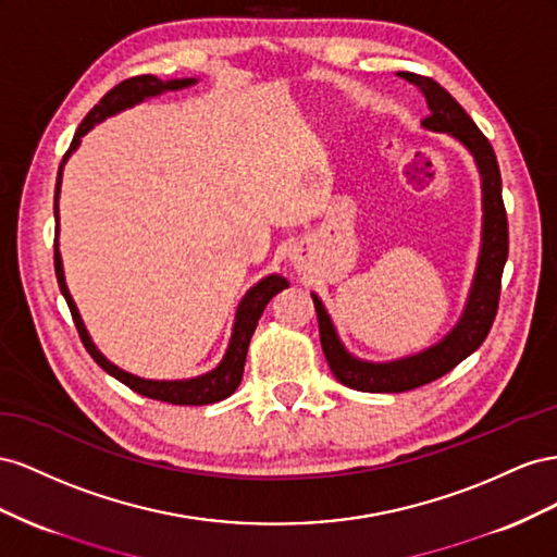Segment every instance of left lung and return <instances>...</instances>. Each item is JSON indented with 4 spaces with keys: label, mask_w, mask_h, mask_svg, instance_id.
Masks as SVG:
<instances>
[{
    "label": "left lung",
    "mask_w": 557,
    "mask_h": 557,
    "mask_svg": "<svg viewBox=\"0 0 557 557\" xmlns=\"http://www.w3.org/2000/svg\"><path fill=\"white\" fill-rule=\"evenodd\" d=\"M406 82L416 84L429 104V114L422 121L424 131L448 133L462 145L481 174V202H483V228H481V251L475 261V273L467 304L457 324L436 345L394 361H367L355 357L343 345L336 326L322 304V298L310 294L314 300L317 322H320V338L324 357L336 375L338 383L359 392H408L453 371L459 361L481 347L495 322L502 273L508 257V221L502 200V174L497 156L492 151L487 137L475 128L467 111L459 107L453 95L438 86L434 78L420 74H404Z\"/></svg>",
    "instance_id": "8db88e82"
}]
</instances>
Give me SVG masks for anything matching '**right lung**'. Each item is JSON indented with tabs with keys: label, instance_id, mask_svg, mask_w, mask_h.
I'll list each match as a JSON object with an SVG mask.
<instances>
[{
	"label": "right lung",
	"instance_id": "add662e5",
	"mask_svg": "<svg viewBox=\"0 0 557 557\" xmlns=\"http://www.w3.org/2000/svg\"><path fill=\"white\" fill-rule=\"evenodd\" d=\"M198 78H170V82H163V78H158L153 74H141V76H133V78H125L119 86L111 88L104 98L95 104L88 116L78 125L72 145L62 158L60 170H58V182H55V198H53V212H55V277H58V287L65 296L70 312L74 317V324L78 336H82L84 347L88 349V355L98 361V367H102L109 375H114L119 383H123L125 387L135 389L141 396H149V399L156 401H165V404H174V406H208V404H216V401H224L226 396H231L237 385H240L243 380V371H245V359H247V347L251 341V333L257 329L261 314L265 310V306L270 304V298L275 294H280L282 289L289 287V282L284 280L282 275H265L263 280H259L253 287L240 298V304H237L235 310V322H233V331H231V341L228 347L224 352V359H221L216 367L208 373L196 375V377H186V380H147V377H139L133 375L128 371L119 369L116 363H111L100 349L98 345L92 343L90 333L82 320V314H78V308L74 304V298L67 289V282H65V268H62V257H60V245H58V233H60V186H62V170H65L67 158L78 149L82 145V137L92 131L95 125L102 123L104 119L119 114L123 109H131L139 102H145L149 98H156V95H163L170 90H182L188 86H196Z\"/></svg>",
	"mask_w": 557,
	"mask_h": 557
}]
</instances>
